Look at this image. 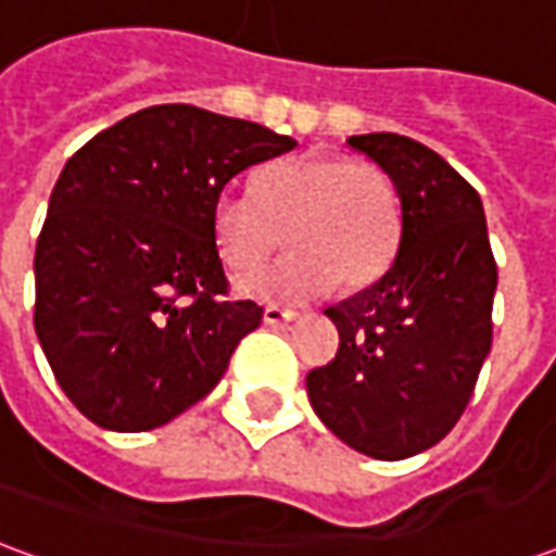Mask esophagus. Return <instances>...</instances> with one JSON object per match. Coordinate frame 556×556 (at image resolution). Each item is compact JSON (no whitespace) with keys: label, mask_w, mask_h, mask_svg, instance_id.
<instances>
[{"label":"esophagus","mask_w":556,"mask_h":556,"mask_svg":"<svg viewBox=\"0 0 556 556\" xmlns=\"http://www.w3.org/2000/svg\"><path fill=\"white\" fill-rule=\"evenodd\" d=\"M262 318H265V325H286V321H294L298 313H294V309H282V306H274V303H270V306H265V315H262Z\"/></svg>","instance_id":"34e87169"}]
</instances>
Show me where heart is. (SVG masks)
<instances>
[{
  "instance_id": "1",
  "label": "heart",
  "mask_w": 556,
  "mask_h": 556,
  "mask_svg": "<svg viewBox=\"0 0 556 556\" xmlns=\"http://www.w3.org/2000/svg\"><path fill=\"white\" fill-rule=\"evenodd\" d=\"M211 231L235 274L255 270L286 238L291 253L243 279L241 291L258 301H309L330 282L357 291L384 274L402 235V195L372 160L301 154L265 166L253 193H219Z\"/></svg>"
}]
</instances>
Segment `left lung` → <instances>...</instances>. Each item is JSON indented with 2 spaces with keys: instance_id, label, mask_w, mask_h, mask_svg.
I'll return each instance as SVG.
<instances>
[{
  "instance_id": "obj_1",
  "label": "left lung",
  "mask_w": 556,
  "mask_h": 556,
  "mask_svg": "<svg viewBox=\"0 0 556 556\" xmlns=\"http://www.w3.org/2000/svg\"><path fill=\"white\" fill-rule=\"evenodd\" d=\"M351 146L402 195L399 253L369 289L327 309L339 351L306 375L313 410L357 453L399 462L446 438L491 351L497 262L482 199L431 148L399 134Z\"/></svg>"
}]
</instances>
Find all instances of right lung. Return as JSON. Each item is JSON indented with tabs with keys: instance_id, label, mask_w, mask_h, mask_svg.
<instances>
[{
	"instance_id": "right-lung-1",
	"label": "right lung",
	"mask_w": 556,
	"mask_h": 556,
	"mask_svg": "<svg viewBox=\"0 0 556 556\" xmlns=\"http://www.w3.org/2000/svg\"><path fill=\"white\" fill-rule=\"evenodd\" d=\"M294 146L255 122L160 103L67 160L35 247V333L91 422L157 429L219 384L262 306L229 298L211 211L235 175Z\"/></svg>"
}]
</instances>
